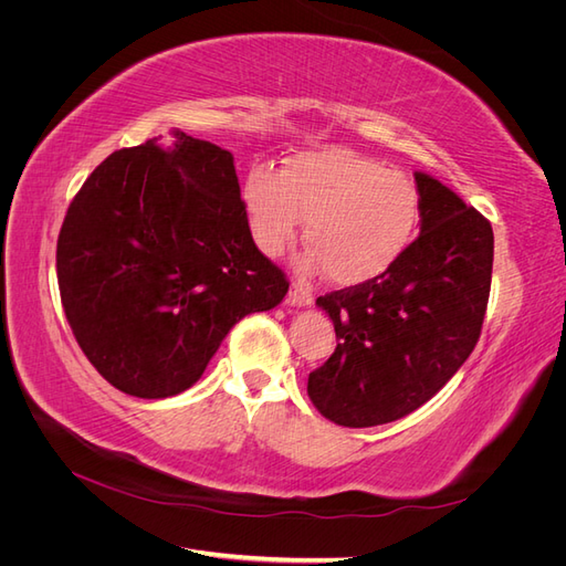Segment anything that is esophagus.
<instances>
[{"label": "esophagus", "mask_w": 566, "mask_h": 566, "mask_svg": "<svg viewBox=\"0 0 566 566\" xmlns=\"http://www.w3.org/2000/svg\"><path fill=\"white\" fill-rule=\"evenodd\" d=\"M287 302L293 304V306H312L314 304L312 287L304 285V283H293V285H290Z\"/></svg>", "instance_id": "obj_1"}]
</instances>
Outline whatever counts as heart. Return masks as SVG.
Segmentation results:
<instances>
[{"label":"heart","instance_id":"1","mask_svg":"<svg viewBox=\"0 0 566 566\" xmlns=\"http://www.w3.org/2000/svg\"><path fill=\"white\" fill-rule=\"evenodd\" d=\"M245 205L254 241L269 256L295 241L304 217L312 248L302 266H325L335 283L380 276L413 241L420 221L416 181L349 148L297 153L283 175L254 167Z\"/></svg>","mask_w":566,"mask_h":566}]
</instances>
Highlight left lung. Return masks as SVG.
<instances>
[{"mask_svg": "<svg viewBox=\"0 0 566 566\" xmlns=\"http://www.w3.org/2000/svg\"><path fill=\"white\" fill-rule=\"evenodd\" d=\"M420 235L380 276L316 300L337 335L310 399L342 427L413 413L472 354L489 304L493 231L434 177L416 172Z\"/></svg>", "mask_w": 566, "mask_h": 566, "instance_id": "1", "label": "left lung"}]
</instances>
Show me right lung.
<instances>
[{
    "label": "right lung",
    "instance_id": "right-lung-1",
    "mask_svg": "<svg viewBox=\"0 0 566 566\" xmlns=\"http://www.w3.org/2000/svg\"><path fill=\"white\" fill-rule=\"evenodd\" d=\"M172 136L111 153L73 198L56 245L80 349L139 399L196 385L233 325L287 293L252 241L231 153Z\"/></svg>",
    "mask_w": 566,
    "mask_h": 566
}]
</instances>
